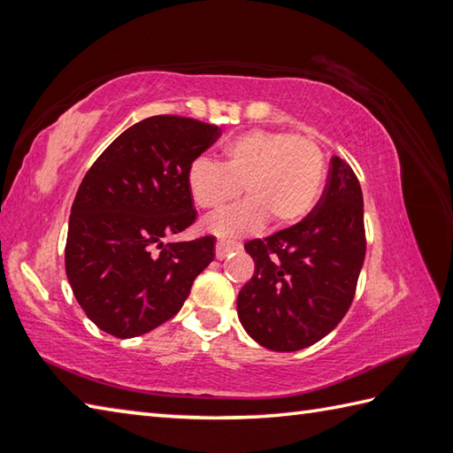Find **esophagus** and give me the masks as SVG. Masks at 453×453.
Here are the masks:
<instances>
[{
    "instance_id": "esophagus-1",
    "label": "esophagus",
    "mask_w": 453,
    "mask_h": 453,
    "mask_svg": "<svg viewBox=\"0 0 453 453\" xmlns=\"http://www.w3.org/2000/svg\"><path fill=\"white\" fill-rule=\"evenodd\" d=\"M242 243H234V242H218L216 243V259H226L227 255H232L234 251H240Z\"/></svg>"
}]
</instances>
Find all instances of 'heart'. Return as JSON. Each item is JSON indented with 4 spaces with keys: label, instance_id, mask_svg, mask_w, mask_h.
I'll return each mask as SVG.
<instances>
[{
    "label": "heart",
    "instance_id": "b5f03b06",
    "mask_svg": "<svg viewBox=\"0 0 453 453\" xmlns=\"http://www.w3.org/2000/svg\"><path fill=\"white\" fill-rule=\"evenodd\" d=\"M325 182V156L315 141L269 130H250L224 146V162L198 158L188 170V192L202 210L219 211L243 190L235 210L205 221L221 237L251 234L271 219L297 224L315 208Z\"/></svg>",
    "mask_w": 453,
    "mask_h": 453
}]
</instances>
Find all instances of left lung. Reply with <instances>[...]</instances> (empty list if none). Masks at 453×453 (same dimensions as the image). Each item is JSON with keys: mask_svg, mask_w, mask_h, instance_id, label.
<instances>
[{"mask_svg": "<svg viewBox=\"0 0 453 453\" xmlns=\"http://www.w3.org/2000/svg\"><path fill=\"white\" fill-rule=\"evenodd\" d=\"M245 251L255 271L237 295V317L255 342L293 352L331 333L355 297L366 253L363 190L349 164L333 156L309 216Z\"/></svg>", "mask_w": 453, "mask_h": 453, "instance_id": "8db88e82", "label": "left lung"}]
</instances>
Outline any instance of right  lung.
I'll use <instances>...</instances> for the list:
<instances>
[{
    "label": "right lung",
    "mask_w": 453,
    "mask_h": 453,
    "mask_svg": "<svg viewBox=\"0 0 453 453\" xmlns=\"http://www.w3.org/2000/svg\"><path fill=\"white\" fill-rule=\"evenodd\" d=\"M219 127L164 114L136 122L106 146L71 208L65 271L87 317L133 339L182 309L213 261V237L168 242L194 224L188 170Z\"/></svg>",
    "instance_id": "right-lung-1"
}]
</instances>
